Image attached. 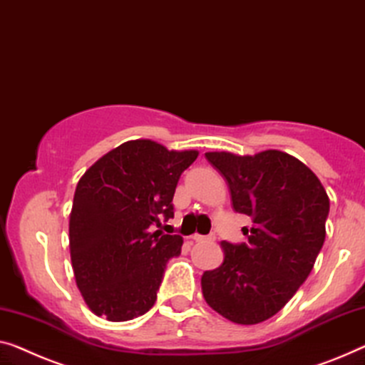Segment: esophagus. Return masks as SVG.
<instances>
[{
	"mask_svg": "<svg viewBox=\"0 0 365 365\" xmlns=\"http://www.w3.org/2000/svg\"><path fill=\"white\" fill-rule=\"evenodd\" d=\"M193 241H197V242H213V241H215V236H213V235H210V236L195 235V236H193Z\"/></svg>",
	"mask_w": 365,
	"mask_h": 365,
	"instance_id": "obj_1",
	"label": "esophagus"
}]
</instances>
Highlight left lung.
Listing matches in <instances>:
<instances>
[{
  "label": "left lung",
  "mask_w": 365,
  "mask_h": 365,
  "mask_svg": "<svg viewBox=\"0 0 365 365\" xmlns=\"http://www.w3.org/2000/svg\"><path fill=\"white\" fill-rule=\"evenodd\" d=\"M226 178L232 208L252 217L247 242L222 241L225 260L201 277L206 303L237 324L274 317L307 280L326 237L329 198L319 178L282 150L206 152Z\"/></svg>",
  "instance_id": "8db88e82"
}]
</instances>
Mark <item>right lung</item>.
Here are the masks:
<instances>
[{
    "instance_id": "right-lung-1",
    "label": "right lung",
    "mask_w": 365,
    "mask_h": 365,
    "mask_svg": "<svg viewBox=\"0 0 365 365\" xmlns=\"http://www.w3.org/2000/svg\"><path fill=\"white\" fill-rule=\"evenodd\" d=\"M197 150H168L149 139L128 140L98 159L78 180L70 213V257L85 303L108 322L148 313L168 259L183 237L150 232L173 217L178 178Z\"/></svg>"
}]
</instances>
